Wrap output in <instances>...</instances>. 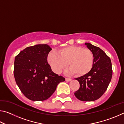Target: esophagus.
Returning <instances> with one entry per match:
<instances>
[{
	"label": "esophagus",
	"mask_w": 124,
	"mask_h": 124,
	"mask_svg": "<svg viewBox=\"0 0 124 124\" xmlns=\"http://www.w3.org/2000/svg\"><path fill=\"white\" fill-rule=\"evenodd\" d=\"M72 80V79H70V78H66V81H70Z\"/></svg>",
	"instance_id": "esophagus-1"
}]
</instances>
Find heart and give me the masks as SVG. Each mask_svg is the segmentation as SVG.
Listing matches in <instances>:
<instances>
[{"label":"heart","instance_id":"heart-1","mask_svg":"<svg viewBox=\"0 0 124 124\" xmlns=\"http://www.w3.org/2000/svg\"><path fill=\"white\" fill-rule=\"evenodd\" d=\"M57 52H50L47 58L52 70L57 74L66 70L68 63L70 72L77 77L87 74L93 67L94 56L89 49L71 45L61 48Z\"/></svg>","mask_w":124,"mask_h":124}]
</instances>
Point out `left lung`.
<instances>
[{
	"instance_id": "8db88e82",
	"label": "left lung",
	"mask_w": 124,
	"mask_h": 124,
	"mask_svg": "<svg viewBox=\"0 0 124 124\" xmlns=\"http://www.w3.org/2000/svg\"><path fill=\"white\" fill-rule=\"evenodd\" d=\"M85 44L94 56V63L91 71L77 78L80 88L74 95L82 101H93L100 98L107 89L112 77L113 70L110 58L100 47L91 44Z\"/></svg>"
}]
</instances>
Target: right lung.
Returning <instances> with one entry per match:
<instances>
[{
    "instance_id": "add662e5",
    "label": "right lung",
    "mask_w": 124,
    "mask_h": 124,
    "mask_svg": "<svg viewBox=\"0 0 124 124\" xmlns=\"http://www.w3.org/2000/svg\"><path fill=\"white\" fill-rule=\"evenodd\" d=\"M52 49L47 44L27 47L21 51L14 62V74L23 94L33 101H44L55 91L65 78L52 72L47 58Z\"/></svg>"
}]
</instances>
